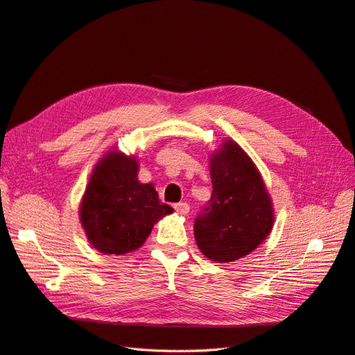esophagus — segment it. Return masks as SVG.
Returning a JSON list of instances; mask_svg holds the SVG:
<instances>
[{
	"label": "esophagus",
	"mask_w": 355,
	"mask_h": 355,
	"mask_svg": "<svg viewBox=\"0 0 355 355\" xmlns=\"http://www.w3.org/2000/svg\"><path fill=\"white\" fill-rule=\"evenodd\" d=\"M173 209L179 213V214H187L189 211V206L188 202H178L173 206Z\"/></svg>",
	"instance_id": "obj_1"
}]
</instances>
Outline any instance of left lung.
Returning <instances> with one entry per match:
<instances>
[{"label": "left lung", "mask_w": 355, "mask_h": 355, "mask_svg": "<svg viewBox=\"0 0 355 355\" xmlns=\"http://www.w3.org/2000/svg\"><path fill=\"white\" fill-rule=\"evenodd\" d=\"M210 176L211 198L194 222L197 245L214 262L237 261L271 232V198L259 171L235 142L211 155Z\"/></svg>", "instance_id": "left-lung-1"}]
</instances>
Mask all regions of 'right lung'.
I'll list each match as a JSON object with an SVG mask.
<instances>
[{"instance_id": "1", "label": "right lung", "mask_w": 355, "mask_h": 355, "mask_svg": "<svg viewBox=\"0 0 355 355\" xmlns=\"http://www.w3.org/2000/svg\"><path fill=\"white\" fill-rule=\"evenodd\" d=\"M173 211L151 184L137 180V161L110 153L94 167L81 201L80 219L96 250L124 254L141 247L154 223Z\"/></svg>"}]
</instances>
